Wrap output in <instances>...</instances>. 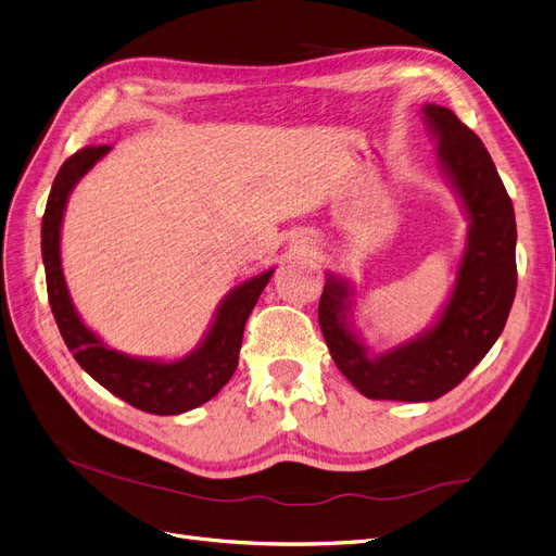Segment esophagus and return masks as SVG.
I'll use <instances>...</instances> for the list:
<instances>
[{"label":"esophagus","instance_id":"obj_1","mask_svg":"<svg viewBox=\"0 0 556 556\" xmlns=\"http://www.w3.org/2000/svg\"><path fill=\"white\" fill-rule=\"evenodd\" d=\"M295 250H298V252H302V254H309V252H314V250H316V244L312 242V238L300 236V238L295 240Z\"/></svg>","mask_w":556,"mask_h":556}]
</instances>
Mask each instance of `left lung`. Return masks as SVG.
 I'll return each mask as SVG.
<instances>
[{"label":"left lung","mask_w":556,"mask_h":556,"mask_svg":"<svg viewBox=\"0 0 556 556\" xmlns=\"http://www.w3.org/2000/svg\"><path fill=\"white\" fill-rule=\"evenodd\" d=\"M438 164L467 215L454 289L428 330L371 353L353 325V283L327 273L318 323L339 371L374 401H435L460 384L500 339L516 298V213L483 141L442 105L421 108Z\"/></svg>","instance_id":"obj_1"}]
</instances>
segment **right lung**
<instances>
[{
  "label": "right lung",
  "instance_id": "add662e5",
  "mask_svg": "<svg viewBox=\"0 0 556 556\" xmlns=\"http://www.w3.org/2000/svg\"><path fill=\"white\" fill-rule=\"evenodd\" d=\"M110 151L112 147H87L77 151L61 164L52 182L43 226H40L48 300L68 351L96 382L149 415H180L211 401L231 380L238 366L244 323L275 270L270 267L226 293L208 332L192 353L180 359L162 362L132 357L110 348L79 318L68 293L64 267H61V222H64L68 197L79 178L89 174L93 164Z\"/></svg>",
  "mask_w": 556,
  "mask_h": 556
}]
</instances>
